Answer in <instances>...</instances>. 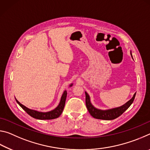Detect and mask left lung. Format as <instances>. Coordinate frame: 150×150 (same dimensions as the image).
Here are the masks:
<instances>
[{"label":"left lung","instance_id":"left-lung-1","mask_svg":"<svg viewBox=\"0 0 150 150\" xmlns=\"http://www.w3.org/2000/svg\"><path fill=\"white\" fill-rule=\"evenodd\" d=\"M130 55L132 57V52H130ZM133 59V57H132ZM85 103H86V106L88 109V111L89 112L90 115L93 116V118L96 119H100V120H114L118 116H120L121 115L125 112L127 109L130 107V105L132 104L133 101L135 98V96L136 93H134L132 98H131L130 100L122 106H119V107L113 108L110 109H108V110H100V109L96 108L94 106L92 103L91 102L90 96L85 91Z\"/></svg>","mask_w":150,"mask_h":150}]
</instances>
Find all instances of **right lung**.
Returning <instances> with one entry per match:
<instances>
[{"label": "right lung", "instance_id": "right-lung-1", "mask_svg": "<svg viewBox=\"0 0 150 150\" xmlns=\"http://www.w3.org/2000/svg\"><path fill=\"white\" fill-rule=\"evenodd\" d=\"M72 86H73V83H71V84L69 85V87H72ZM67 91H64L62 97H61L60 102L57 107L54 108V110L48 111V112H39L38 110L30 109L28 107H26V106H25L24 105H22V104L20 103L16 98H15V99H16L17 103L21 106V108L26 111L30 116H32V117L38 119V120H52V119H55V118H58L61 115H62V112L63 110V108H64V106H65V100H66V98H67Z\"/></svg>", "mask_w": 150, "mask_h": 150}]
</instances>
